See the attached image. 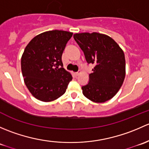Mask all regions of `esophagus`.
<instances>
[{
    "instance_id": "esophagus-1",
    "label": "esophagus",
    "mask_w": 149,
    "mask_h": 149,
    "mask_svg": "<svg viewBox=\"0 0 149 149\" xmlns=\"http://www.w3.org/2000/svg\"><path fill=\"white\" fill-rule=\"evenodd\" d=\"M74 74L76 76H78L79 74H80V73H79V72H76V73H74Z\"/></svg>"
}]
</instances>
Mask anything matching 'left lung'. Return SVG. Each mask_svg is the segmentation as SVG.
Returning <instances> with one entry per match:
<instances>
[{
    "mask_svg": "<svg viewBox=\"0 0 149 149\" xmlns=\"http://www.w3.org/2000/svg\"><path fill=\"white\" fill-rule=\"evenodd\" d=\"M73 38L83 50L87 63L94 65L89 81L81 87L83 94L97 103L111 100L119 91L125 76L123 49L110 37L97 32L75 34Z\"/></svg>",
    "mask_w": 149,
    "mask_h": 149,
    "instance_id": "8db88e82",
    "label": "left lung"
}]
</instances>
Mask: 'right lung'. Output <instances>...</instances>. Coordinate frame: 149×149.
<instances>
[{
	"mask_svg": "<svg viewBox=\"0 0 149 149\" xmlns=\"http://www.w3.org/2000/svg\"><path fill=\"white\" fill-rule=\"evenodd\" d=\"M73 33L52 30L34 37L22 57L24 83L37 100L52 102L65 92L72 76L64 69L62 55Z\"/></svg>",
	"mask_w": 149,
	"mask_h": 149,
	"instance_id": "obj_1",
	"label": "right lung"
}]
</instances>
